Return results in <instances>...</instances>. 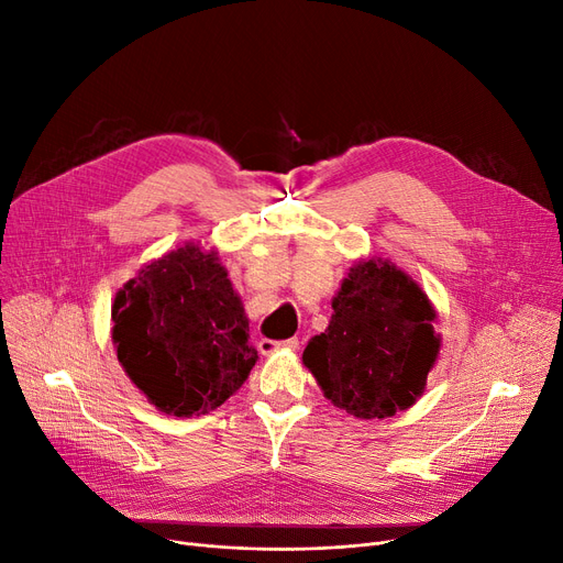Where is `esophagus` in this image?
Listing matches in <instances>:
<instances>
[{"mask_svg": "<svg viewBox=\"0 0 563 563\" xmlns=\"http://www.w3.org/2000/svg\"><path fill=\"white\" fill-rule=\"evenodd\" d=\"M299 338L295 335V338H287V340H272V338H262L260 342H257V350L262 352V354H272V352H276V350H299Z\"/></svg>", "mask_w": 563, "mask_h": 563, "instance_id": "1", "label": "esophagus"}]
</instances>
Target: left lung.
I'll return each mask as SVG.
<instances>
[{"instance_id":"8db88e82","label":"left lung","mask_w":563,"mask_h":563,"mask_svg":"<svg viewBox=\"0 0 563 563\" xmlns=\"http://www.w3.org/2000/svg\"><path fill=\"white\" fill-rule=\"evenodd\" d=\"M324 333L303 350L324 396L356 419H386L423 394L439 354L434 310L394 264L358 262L333 299Z\"/></svg>"}]
</instances>
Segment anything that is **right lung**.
I'll list each match as a JSON object with an SVG mask.
<instances>
[{
    "label": "right lung",
    "instance_id": "right-lung-1",
    "mask_svg": "<svg viewBox=\"0 0 563 563\" xmlns=\"http://www.w3.org/2000/svg\"><path fill=\"white\" fill-rule=\"evenodd\" d=\"M112 324L126 375L175 417L221 407L257 361L225 266L195 243L146 264L119 289Z\"/></svg>",
    "mask_w": 563,
    "mask_h": 563
}]
</instances>
